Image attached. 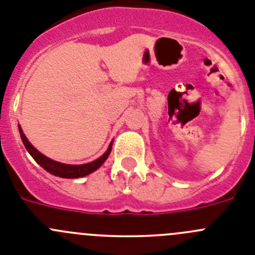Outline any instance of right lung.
<instances>
[{
	"label": "right lung",
	"instance_id": "1",
	"mask_svg": "<svg viewBox=\"0 0 255 255\" xmlns=\"http://www.w3.org/2000/svg\"><path fill=\"white\" fill-rule=\"evenodd\" d=\"M18 131H20V136L22 143H24L25 148L29 151L30 155L35 159V162L37 164H40L46 172H49L53 176L60 177V178H79V177H85L87 174L92 173L96 169H99L102 164H104L105 160L107 159V156L111 153L112 143H110L107 150L100 156L99 159L93 160V162L87 163V164H64V163L55 162V160L50 159L48 156H45L44 154H41L40 151H37L34 146L31 145L29 140L26 139L25 134L22 132V129L18 126Z\"/></svg>",
	"mask_w": 255,
	"mask_h": 255
}]
</instances>
